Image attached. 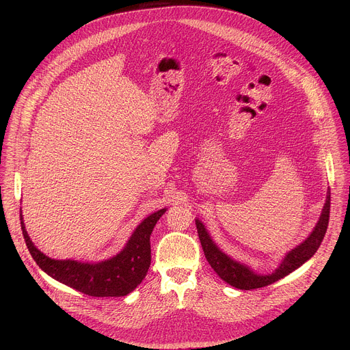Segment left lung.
Wrapping results in <instances>:
<instances>
[{
  "label": "left lung",
  "mask_w": 350,
  "mask_h": 350,
  "mask_svg": "<svg viewBox=\"0 0 350 350\" xmlns=\"http://www.w3.org/2000/svg\"><path fill=\"white\" fill-rule=\"evenodd\" d=\"M329 201H331V196L328 192L325 204H324L321 215H320V219H319L316 227L313 228V231L310 232V235L302 243H299L297 246L291 249L289 252H286V255L284 256L280 266L271 274H265V275L255 273L251 267H247L246 265L239 263V262L231 259L228 255H226L221 249L215 243V241L209 235L208 230L205 228L204 223L199 219H195L199 241H201L206 260L209 262L212 269L217 273V275L234 288L249 291V289H256V288L270 285V284L284 278L285 275H288L297 267H301L305 262H308L317 252V249L321 245V241H323V238L327 232V227H328Z\"/></svg>",
  "instance_id": "8db88e82"
}]
</instances>
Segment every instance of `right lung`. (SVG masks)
<instances>
[{
  "label": "right lung",
  "mask_w": 350,
  "mask_h": 350,
  "mask_svg": "<svg viewBox=\"0 0 350 350\" xmlns=\"http://www.w3.org/2000/svg\"><path fill=\"white\" fill-rule=\"evenodd\" d=\"M165 212L166 208L144 219L131 234L123 251L111 259L98 263L48 258L31 242L25 228L22 213L21 226L30 255L38 267L49 277L90 296H126L141 284L151 266L149 238H151L155 224Z\"/></svg>",
  "instance_id": "add662e5"
}]
</instances>
